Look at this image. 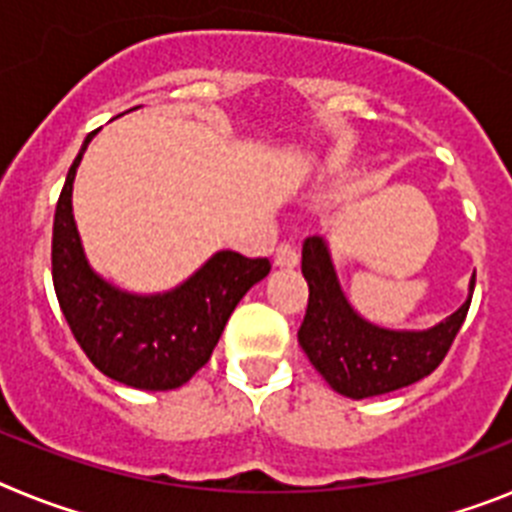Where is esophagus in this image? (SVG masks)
<instances>
[{"label": "esophagus", "instance_id": "34e87169", "mask_svg": "<svg viewBox=\"0 0 512 512\" xmlns=\"http://www.w3.org/2000/svg\"><path fill=\"white\" fill-rule=\"evenodd\" d=\"M297 261H300L297 248L292 243H279L277 253H274V266H279V269H292V266H297Z\"/></svg>", "mask_w": 512, "mask_h": 512}]
</instances>
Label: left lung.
Segmentation results:
<instances>
[{"instance_id":"1","label":"left lung","mask_w":512,"mask_h":512,"mask_svg":"<svg viewBox=\"0 0 512 512\" xmlns=\"http://www.w3.org/2000/svg\"><path fill=\"white\" fill-rule=\"evenodd\" d=\"M302 274L310 300L297 341L325 382L351 400L387 395L428 377L449 354L474 292L472 277L467 300L449 318L423 330H395L369 323L354 310L320 235L302 246Z\"/></svg>"}]
</instances>
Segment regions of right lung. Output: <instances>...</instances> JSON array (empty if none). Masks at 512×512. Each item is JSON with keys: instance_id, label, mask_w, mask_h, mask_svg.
Instances as JSON below:
<instances>
[{"instance_id": "obj_1", "label": "right lung", "mask_w": 512, "mask_h": 512, "mask_svg": "<svg viewBox=\"0 0 512 512\" xmlns=\"http://www.w3.org/2000/svg\"><path fill=\"white\" fill-rule=\"evenodd\" d=\"M97 133L74 158L53 217V287L71 333L99 372L135 390L187 384L210 361L230 312L269 274V259L217 251L166 292L138 295L92 269L74 220L76 169Z\"/></svg>"}]
</instances>
